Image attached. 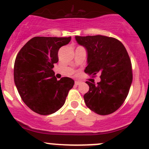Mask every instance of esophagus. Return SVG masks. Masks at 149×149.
Returning a JSON list of instances; mask_svg holds the SVG:
<instances>
[{"mask_svg": "<svg viewBox=\"0 0 149 149\" xmlns=\"http://www.w3.org/2000/svg\"><path fill=\"white\" fill-rule=\"evenodd\" d=\"M81 83V82L79 81H75V84H76V85H79Z\"/></svg>", "mask_w": 149, "mask_h": 149, "instance_id": "1", "label": "esophagus"}]
</instances>
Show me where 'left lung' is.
<instances>
[{"label":"left lung","instance_id":"1","mask_svg":"<svg viewBox=\"0 0 149 149\" xmlns=\"http://www.w3.org/2000/svg\"><path fill=\"white\" fill-rule=\"evenodd\" d=\"M88 53L85 73L100 74L101 81L95 85L86 81L89 90L84 99L87 107L101 115L118 110L125 100L132 81V65L125 47L114 37L102 35L76 36Z\"/></svg>","mask_w":149,"mask_h":149}]
</instances>
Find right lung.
Listing matches in <instances>:
<instances>
[{
    "label": "right lung",
    "instance_id": "right-lung-1",
    "mask_svg": "<svg viewBox=\"0 0 149 149\" xmlns=\"http://www.w3.org/2000/svg\"><path fill=\"white\" fill-rule=\"evenodd\" d=\"M70 40V37H33L16 56L15 84L24 102L36 113L47 115L57 112L74 85L68 77L58 81L52 70L58 62V50Z\"/></svg>",
    "mask_w": 149,
    "mask_h": 149
}]
</instances>
